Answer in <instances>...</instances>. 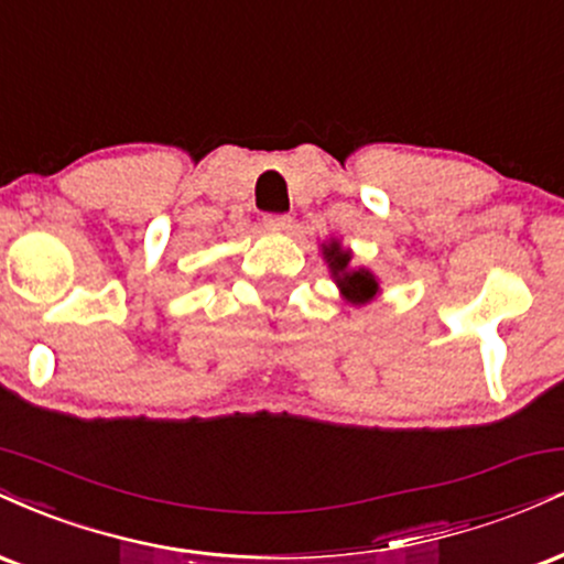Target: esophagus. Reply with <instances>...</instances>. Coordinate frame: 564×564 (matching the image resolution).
<instances>
[{
    "label": "esophagus",
    "mask_w": 564,
    "mask_h": 564,
    "mask_svg": "<svg viewBox=\"0 0 564 564\" xmlns=\"http://www.w3.org/2000/svg\"><path fill=\"white\" fill-rule=\"evenodd\" d=\"M291 223H294V219L289 215H264V225H268L270 230H289Z\"/></svg>",
    "instance_id": "esophagus-1"
}]
</instances>
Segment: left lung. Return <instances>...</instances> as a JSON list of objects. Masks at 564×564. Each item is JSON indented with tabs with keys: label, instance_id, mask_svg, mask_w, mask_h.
Wrapping results in <instances>:
<instances>
[{
	"label": "left lung",
	"instance_id": "8db88e82",
	"mask_svg": "<svg viewBox=\"0 0 564 564\" xmlns=\"http://www.w3.org/2000/svg\"><path fill=\"white\" fill-rule=\"evenodd\" d=\"M323 254H326L328 268H332L341 294H345L349 302L364 304L377 294L379 283L373 281V275L368 273V270H349V251L341 249L339 243L332 241L328 246H323Z\"/></svg>",
	"mask_w": 564,
	"mask_h": 564
}]
</instances>
